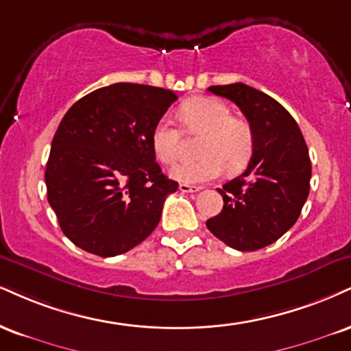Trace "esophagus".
I'll return each instance as SVG.
<instances>
[{
  "instance_id": "obj_1",
  "label": "esophagus",
  "mask_w": 351,
  "mask_h": 351,
  "mask_svg": "<svg viewBox=\"0 0 351 351\" xmlns=\"http://www.w3.org/2000/svg\"><path fill=\"white\" fill-rule=\"evenodd\" d=\"M201 186H193V184H186V183H181L180 184V191L181 193H197L201 191Z\"/></svg>"
}]
</instances>
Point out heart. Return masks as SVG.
Wrapping results in <instances>:
<instances>
[{
    "mask_svg": "<svg viewBox=\"0 0 351 351\" xmlns=\"http://www.w3.org/2000/svg\"><path fill=\"white\" fill-rule=\"evenodd\" d=\"M181 121L188 132L202 134L197 160L183 162L171 168V176L183 183H204L216 180L223 170L243 168L252 157L255 134L250 122L232 116L230 108L216 98H193L180 109ZM152 149L165 165L178 158L181 134L171 119L162 117L152 130Z\"/></svg>",
    "mask_w": 351,
    "mask_h": 351,
    "instance_id": "b5f03b06",
    "label": "heart"
}]
</instances>
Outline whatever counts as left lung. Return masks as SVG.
I'll return each mask as SVG.
<instances>
[{"label":"left lung","instance_id":"8db88e82","mask_svg":"<svg viewBox=\"0 0 351 351\" xmlns=\"http://www.w3.org/2000/svg\"><path fill=\"white\" fill-rule=\"evenodd\" d=\"M240 108L255 134L247 170L217 191L223 208L206 226L239 252L276 242L298 221L311 188V158L301 129L285 108L243 83L209 86Z\"/></svg>","mask_w":351,"mask_h":351}]
</instances>
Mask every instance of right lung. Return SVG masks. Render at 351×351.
Segmentation results:
<instances>
[{"label": "right lung", "mask_w": 351, "mask_h": 351, "mask_svg": "<svg viewBox=\"0 0 351 351\" xmlns=\"http://www.w3.org/2000/svg\"><path fill=\"white\" fill-rule=\"evenodd\" d=\"M178 96L170 90L114 83L83 96L53 135L45 184L63 234L98 256H116L158 226L178 189L155 162L152 130Z\"/></svg>", "instance_id": "right-lung-1"}]
</instances>
